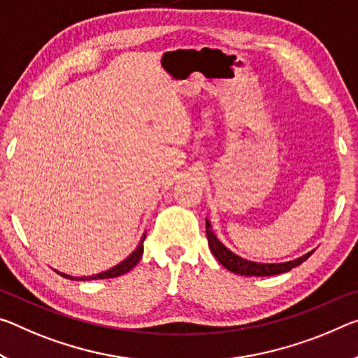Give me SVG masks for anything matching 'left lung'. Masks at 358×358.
Segmentation results:
<instances>
[{
    "label": "left lung",
    "mask_w": 358,
    "mask_h": 358,
    "mask_svg": "<svg viewBox=\"0 0 358 358\" xmlns=\"http://www.w3.org/2000/svg\"><path fill=\"white\" fill-rule=\"evenodd\" d=\"M206 229H207L208 247L210 250H212L213 257L217 258L226 269L234 272V274L245 275V277H266V275L283 274V272L292 271L293 268H296V266L301 264L303 261L308 259L312 255V252H314L312 250L296 259L287 261V263H255V261H248L245 258L239 257V255L232 253L228 247H224L223 243L218 241V237L215 236V232L212 231V224H210L208 220H206Z\"/></svg>",
    "instance_id": "8db88e82"
}]
</instances>
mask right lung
Here are the masks:
<instances>
[{
  "label": "right lung",
  "instance_id": "add662e5",
  "mask_svg": "<svg viewBox=\"0 0 358 358\" xmlns=\"http://www.w3.org/2000/svg\"><path fill=\"white\" fill-rule=\"evenodd\" d=\"M146 234H143V237H141V241L138 243V247L135 248V250L129 255V257L121 261V263L116 264L115 268L108 269L105 272H100V274H94V275H84V277H73V275H68V274H64V272H59L57 271V274H60L62 277H65V279H70V280H99V279H113V277H119L122 274H126V272H129L132 268H135L137 266V263L141 258V255H143V241H145Z\"/></svg>",
  "mask_w": 358,
  "mask_h": 358
}]
</instances>
